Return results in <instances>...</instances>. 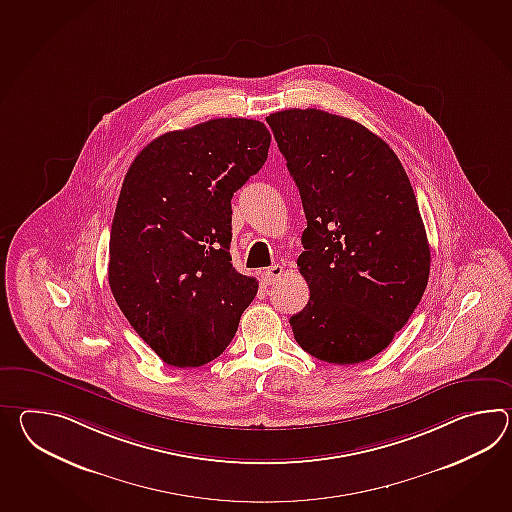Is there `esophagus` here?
<instances>
[{
	"label": "esophagus",
	"mask_w": 512,
	"mask_h": 512,
	"mask_svg": "<svg viewBox=\"0 0 512 512\" xmlns=\"http://www.w3.org/2000/svg\"><path fill=\"white\" fill-rule=\"evenodd\" d=\"M281 275H283V266L281 264H273L266 272L262 273V279H264L266 284H273L275 281H279Z\"/></svg>",
	"instance_id": "1"
}]
</instances>
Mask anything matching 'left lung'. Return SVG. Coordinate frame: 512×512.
<instances>
[{"mask_svg":"<svg viewBox=\"0 0 512 512\" xmlns=\"http://www.w3.org/2000/svg\"><path fill=\"white\" fill-rule=\"evenodd\" d=\"M307 216L297 266L310 288L290 318L303 351L329 364L382 353L419 305L430 244L408 174L384 139L323 110L266 117Z\"/></svg>","mask_w":512,"mask_h":512,"instance_id":"8db88e82","label":"left lung"}]
</instances>
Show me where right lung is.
Here are the masks:
<instances>
[{
	"instance_id": "add662e5",
	"label": "right lung",
	"mask_w": 512,
	"mask_h": 512,
	"mask_svg": "<svg viewBox=\"0 0 512 512\" xmlns=\"http://www.w3.org/2000/svg\"><path fill=\"white\" fill-rule=\"evenodd\" d=\"M272 136L222 117L150 141L126 172L108 281L128 323L165 364L226 351L259 283L231 264V198L261 171Z\"/></svg>"
}]
</instances>
